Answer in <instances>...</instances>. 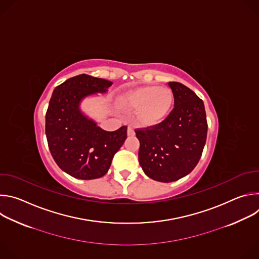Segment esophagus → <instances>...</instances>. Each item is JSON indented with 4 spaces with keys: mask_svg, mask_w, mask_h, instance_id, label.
<instances>
[{
    "mask_svg": "<svg viewBox=\"0 0 259 259\" xmlns=\"http://www.w3.org/2000/svg\"><path fill=\"white\" fill-rule=\"evenodd\" d=\"M127 133H128V135H129V136H132V135H134V134H135V131H134L133 127H131V126H128V129H127Z\"/></svg>",
    "mask_w": 259,
    "mask_h": 259,
    "instance_id": "34e87169",
    "label": "esophagus"
}]
</instances>
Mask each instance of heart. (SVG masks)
Here are the masks:
<instances>
[{
  "label": "heart",
  "mask_w": 259,
  "mask_h": 259,
  "mask_svg": "<svg viewBox=\"0 0 259 259\" xmlns=\"http://www.w3.org/2000/svg\"><path fill=\"white\" fill-rule=\"evenodd\" d=\"M121 100L128 108L139 109L138 119L142 124L155 125L170 112L173 93L168 88L146 86L126 93Z\"/></svg>",
  "instance_id": "obj_1"
}]
</instances>
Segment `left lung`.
<instances>
[{
  "label": "left lung",
  "mask_w": 259,
  "mask_h": 259,
  "mask_svg": "<svg viewBox=\"0 0 259 259\" xmlns=\"http://www.w3.org/2000/svg\"><path fill=\"white\" fill-rule=\"evenodd\" d=\"M174 107L159 124L137 128L139 164L144 173L161 182L178 180L199 163L207 138L203 100L187 86L169 82Z\"/></svg>",
  "instance_id": "obj_1"
}]
</instances>
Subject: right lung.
Returning a JSON list of instances; mask_svg holds the SVG:
<instances>
[{"mask_svg": "<svg viewBox=\"0 0 259 259\" xmlns=\"http://www.w3.org/2000/svg\"><path fill=\"white\" fill-rule=\"evenodd\" d=\"M112 82L86 73L57 86L46 113V137L58 167L72 177H102L127 138V126L108 132L82 115L80 101L93 93H104Z\"/></svg>", "mask_w": 259, "mask_h": 259, "instance_id": "obj_1", "label": "right lung"}]
</instances>
